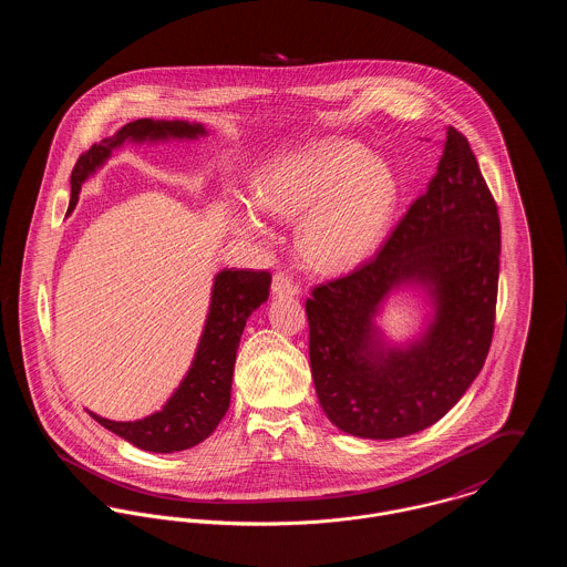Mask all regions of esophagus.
<instances>
[{"label":"esophagus","instance_id":"34e87169","mask_svg":"<svg viewBox=\"0 0 567 567\" xmlns=\"http://www.w3.org/2000/svg\"><path fill=\"white\" fill-rule=\"evenodd\" d=\"M301 292V286L295 281L290 272H275L272 277V295L277 297H295Z\"/></svg>","mask_w":567,"mask_h":567}]
</instances>
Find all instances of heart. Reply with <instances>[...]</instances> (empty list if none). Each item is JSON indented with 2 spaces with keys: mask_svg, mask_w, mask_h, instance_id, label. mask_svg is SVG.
I'll return each mask as SVG.
<instances>
[{
  "mask_svg": "<svg viewBox=\"0 0 567 567\" xmlns=\"http://www.w3.org/2000/svg\"><path fill=\"white\" fill-rule=\"evenodd\" d=\"M264 214L299 220L297 248L308 268L336 275L362 264L382 240L398 185L358 142L323 140L268 163L252 181ZM250 227H261L246 214Z\"/></svg>",
  "mask_w": 567,
  "mask_h": 567,
  "instance_id": "obj_1",
  "label": "heart"
}]
</instances>
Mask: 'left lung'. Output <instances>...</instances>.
<instances>
[{"label": "left lung", "instance_id": "left-lung-1", "mask_svg": "<svg viewBox=\"0 0 567 567\" xmlns=\"http://www.w3.org/2000/svg\"><path fill=\"white\" fill-rule=\"evenodd\" d=\"M499 216L467 137L447 126L427 189L382 248L306 301L310 367L329 421L362 439L436 423L483 371L495 327ZM429 286L437 315L408 350H384L372 317L398 285Z\"/></svg>", "mask_w": 567, "mask_h": 567}]
</instances>
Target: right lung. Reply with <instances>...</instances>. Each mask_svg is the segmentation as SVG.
Listing matches in <instances>:
<instances>
[{"label":"right lung","instance_id":"1","mask_svg":"<svg viewBox=\"0 0 567 567\" xmlns=\"http://www.w3.org/2000/svg\"><path fill=\"white\" fill-rule=\"evenodd\" d=\"M205 135L200 124L189 122H155L135 120L120 128L113 137L93 144L82 153L72 172V200L70 212L79 203V192L84 178L106 162L113 148L124 142H155V140H196ZM268 270H223L216 275L212 290V306L203 329L196 358L176 393L159 412L140 421H111L89 412L100 425L126 439L140 450L172 454L205 441L231 402V380L236 353L240 347L246 319L257 310L270 292Z\"/></svg>","mask_w":567,"mask_h":567}]
</instances>
